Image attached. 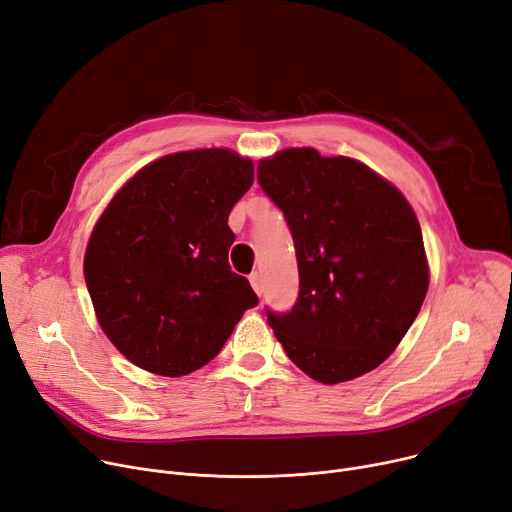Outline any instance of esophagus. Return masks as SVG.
<instances>
[{
	"label": "esophagus",
	"mask_w": 512,
	"mask_h": 512,
	"mask_svg": "<svg viewBox=\"0 0 512 512\" xmlns=\"http://www.w3.org/2000/svg\"><path fill=\"white\" fill-rule=\"evenodd\" d=\"M249 282H251V286H253V290L257 292V294H261V290H263V284H261V276L257 274V271H255V274H251V278H249Z\"/></svg>",
	"instance_id": "obj_1"
}]
</instances>
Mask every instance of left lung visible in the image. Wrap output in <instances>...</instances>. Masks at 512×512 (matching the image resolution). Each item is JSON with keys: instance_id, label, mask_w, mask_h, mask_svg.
Here are the masks:
<instances>
[{"instance_id": "left-lung-1", "label": "left lung", "mask_w": 512, "mask_h": 512, "mask_svg": "<svg viewBox=\"0 0 512 512\" xmlns=\"http://www.w3.org/2000/svg\"><path fill=\"white\" fill-rule=\"evenodd\" d=\"M284 212L300 290L288 313L265 309L288 358L335 385L377 368L416 321L428 290L420 222L407 199L352 158L290 148L257 166Z\"/></svg>"}]
</instances>
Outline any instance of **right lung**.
<instances>
[{"instance_id":"right-lung-1","label":"right lung","mask_w":512,"mask_h":512,"mask_svg":"<svg viewBox=\"0 0 512 512\" xmlns=\"http://www.w3.org/2000/svg\"><path fill=\"white\" fill-rule=\"evenodd\" d=\"M253 162L212 148L144 166L98 218L84 278L102 331L135 366L183 377L218 356L259 298L234 274L228 214Z\"/></svg>"}]
</instances>
